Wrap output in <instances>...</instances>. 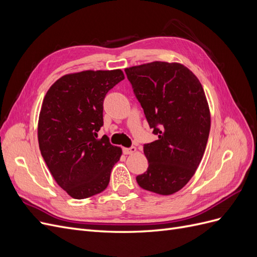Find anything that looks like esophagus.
Here are the masks:
<instances>
[{
	"mask_svg": "<svg viewBox=\"0 0 257 257\" xmlns=\"http://www.w3.org/2000/svg\"><path fill=\"white\" fill-rule=\"evenodd\" d=\"M137 151L135 147H131V148H123V153L124 154H133Z\"/></svg>",
	"mask_w": 257,
	"mask_h": 257,
	"instance_id": "obj_1",
	"label": "esophagus"
}]
</instances>
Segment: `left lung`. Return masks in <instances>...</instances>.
<instances>
[{
    "label": "left lung",
    "instance_id": "8db88e82",
    "mask_svg": "<svg viewBox=\"0 0 257 257\" xmlns=\"http://www.w3.org/2000/svg\"><path fill=\"white\" fill-rule=\"evenodd\" d=\"M158 141L144 146L149 162L136 177L160 195L180 191L195 174L208 142L211 116L200 81L183 64L154 61L124 69Z\"/></svg>",
    "mask_w": 257,
    "mask_h": 257
}]
</instances>
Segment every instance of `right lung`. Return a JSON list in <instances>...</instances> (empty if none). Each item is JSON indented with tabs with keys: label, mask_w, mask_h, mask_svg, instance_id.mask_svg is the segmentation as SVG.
<instances>
[{
	"label": "right lung",
	"mask_w": 257,
	"mask_h": 257,
	"mask_svg": "<svg viewBox=\"0 0 257 257\" xmlns=\"http://www.w3.org/2000/svg\"><path fill=\"white\" fill-rule=\"evenodd\" d=\"M123 79L121 69L67 74L44 97L37 126L40 150L54 180L73 198L103 192L121 158V148L107 136L97 138V132L107 92Z\"/></svg>",
	"instance_id": "add662e5"
}]
</instances>
